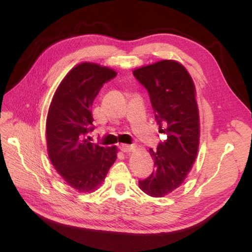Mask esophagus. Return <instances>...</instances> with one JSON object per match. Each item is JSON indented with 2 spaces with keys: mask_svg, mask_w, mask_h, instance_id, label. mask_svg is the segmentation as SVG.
Listing matches in <instances>:
<instances>
[{
  "mask_svg": "<svg viewBox=\"0 0 252 252\" xmlns=\"http://www.w3.org/2000/svg\"><path fill=\"white\" fill-rule=\"evenodd\" d=\"M119 148H120V151L123 153H130L133 151V149H134V146L126 145V144H122V145L119 146Z\"/></svg>",
  "mask_w": 252,
  "mask_h": 252,
  "instance_id": "34e87169",
  "label": "esophagus"
}]
</instances>
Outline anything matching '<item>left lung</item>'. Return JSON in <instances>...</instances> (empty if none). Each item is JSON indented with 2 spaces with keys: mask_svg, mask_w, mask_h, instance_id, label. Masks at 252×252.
Returning a JSON list of instances; mask_svg holds the SVG:
<instances>
[{
  "mask_svg": "<svg viewBox=\"0 0 252 252\" xmlns=\"http://www.w3.org/2000/svg\"><path fill=\"white\" fill-rule=\"evenodd\" d=\"M133 76L147 90L159 132L167 136L156 151L151 148L155 170L140 189L162 197L183 183L199 145V114L195 87L186 69L174 61H161L138 68Z\"/></svg>",
  "mask_w": 252,
  "mask_h": 252,
  "instance_id": "obj_1",
  "label": "left lung"
}]
</instances>
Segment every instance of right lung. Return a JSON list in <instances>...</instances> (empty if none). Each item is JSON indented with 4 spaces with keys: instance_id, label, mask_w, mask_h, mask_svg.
<instances>
[{
    "instance_id": "add662e5",
    "label": "right lung",
    "mask_w": 252,
    "mask_h": 252,
    "mask_svg": "<svg viewBox=\"0 0 252 252\" xmlns=\"http://www.w3.org/2000/svg\"><path fill=\"white\" fill-rule=\"evenodd\" d=\"M117 76L97 63H82L68 72L56 90L46 120L52 164L72 189L93 191L117 158V148L93 143L92 105L100 89Z\"/></svg>"
}]
</instances>
